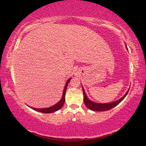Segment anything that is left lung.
Wrapping results in <instances>:
<instances>
[{
    "mask_svg": "<svg viewBox=\"0 0 146 146\" xmlns=\"http://www.w3.org/2000/svg\"><path fill=\"white\" fill-rule=\"evenodd\" d=\"M83 90V93H84V102L85 105L86 106L88 109L92 110V111H108L110 110L111 109L115 107L116 106H117L118 104H119L121 101H122L123 98H124L126 95H127L128 92H129V90L126 92V93L125 94L124 96L122 97L121 98H120L118 100L115 101V102H113L111 103H108V104H100V103H96L92 102L90 100L88 99V98L86 96L85 91L84 90V89L82 88Z\"/></svg>",
    "mask_w": 146,
    "mask_h": 146,
    "instance_id": "obj_1",
    "label": "left lung"
}]
</instances>
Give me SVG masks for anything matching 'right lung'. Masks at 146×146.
<instances>
[{"label": "right lung", "instance_id": "obj_1", "mask_svg": "<svg viewBox=\"0 0 146 146\" xmlns=\"http://www.w3.org/2000/svg\"><path fill=\"white\" fill-rule=\"evenodd\" d=\"M71 80V78H69V80L67 81L66 82V84L65 88H64V90L63 91V95H62V99L59 101V102L56 104L55 105L53 106L52 107L50 108H42V109H36V108H31V109L33 110L37 111L38 112H41V113H51L53 112H55L56 111L58 110L59 109H60L62 107L64 102H65V95H66V88H67V86L68 83L70 82V81Z\"/></svg>", "mask_w": 146, "mask_h": 146}]
</instances>
